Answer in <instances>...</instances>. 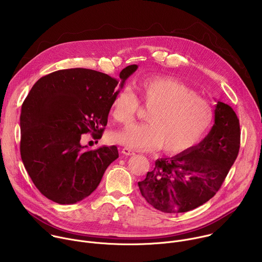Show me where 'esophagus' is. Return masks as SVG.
<instances>
[{
	"label": "esophagus",
	"instance_id": "esophagus-1",
	"mask_svg": "<svg viewBox=\"0 0 262 262\" xmlns=\"http://www.w3.org/2000/svg\"><path fill=\"white\" fill-rule=\"evenodd\" d=\"M121 152H122L123 155H125V156H133V155H135V151H133L132 149H129V148H127V147L122 148V149H121Z\"/></svg>",
	"mask_w": 262,
	"mask_h": 262
}]
</instances>
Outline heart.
Wrapping results in <instances>:
<instances>
[{"mask_svg": "<svg viewBox=\"0 0 262 262\" xmlns=\"http://www.w3.org/2000/svg\"><path fill=\"white\" fill-rule=\"evenodd\" d=\"M144 103L151 107L148 122L132 123L115 134L114 140L134 150L150 151L163 148L167 154L190 150L207 133L213 110L184 83L168 77H148L138 84ZM140 108V100L129 88L117 92L112 115L120 123L130 122Z\"/></svg>", "mask_w": 262, "mask_h": 262, "instance_id": "b5f03b06", "label": "heart"}]
</instances>
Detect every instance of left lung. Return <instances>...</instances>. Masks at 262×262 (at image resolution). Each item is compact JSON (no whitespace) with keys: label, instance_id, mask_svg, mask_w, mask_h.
Masks as SVG:
<instances>
[{"label":"left lung","instance_id":"8db88e82","mask_svg":"<svg viewBox=\"0 0 262 262\" xmlns=\"http://www.w3.org/2000/svg\"><path fill=\"white\" fill-rule=\"evenodd\" d=\"M239 144L235 112L227 103L217 101L209 134L188 151L157 160L155 169L138 182L142 196L163 212L195 209L220 190L237 158Z\"/></svg>","mask_w":262,"mask_h":262}]
</instances>
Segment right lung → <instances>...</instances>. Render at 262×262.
<instances>
[{
    "instance_id": "obj_1",
    "label": "right lung",
    "mask_w": 262,
    "mask_h": 262,
    "mask_svg": "<svg viewBox=\"0 0 262 262\" xmlns=\"http://www.w3.org/2000/svg\"><path fill=\"white\" fill-rule=\"evenodd\" d=\"M138 68L129 65L119 77L120 88ZM118 81L105 73L70 68L37 81L23 102L20 156L33 183L48 199L73 204L98 186L118 157L116 146L86 150L82 135L102 136Z\"/></svg>"
}]
</instances>
